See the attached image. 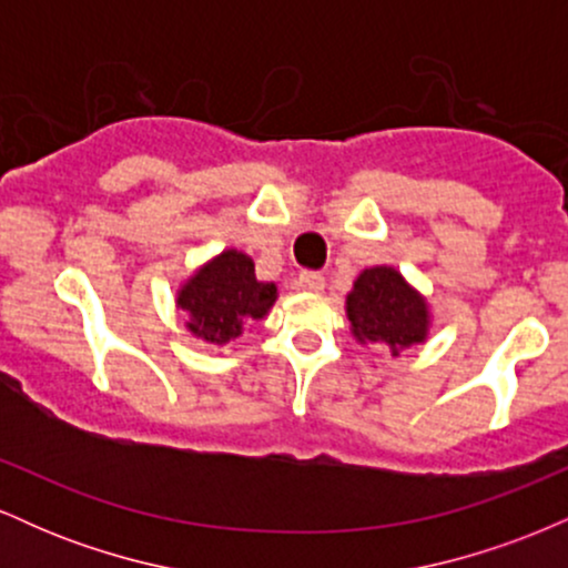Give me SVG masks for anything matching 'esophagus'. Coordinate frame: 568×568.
Masks as SVG:
<instances>
[{"instance_id":"34e87169","label":"esophagus","mask_w":568,"mask_h":568,"mask_svg":"<svg viewBox=\"0 0 568 568\" xmlns=\"http://www.w3.org/2000/svg\"><path fill=\"white\" fill-rule=\"evenodd\" d=\"M296 285L302 291H310V293H321L325 288V277L321 272H302L296 280Z\"/></svg>"}]
</instances>
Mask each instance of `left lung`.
Wrapping results in <instances>:
<instances>
[{
	"label": "left lung",
	"instance_id": "8db88e82",
	"mask_svg": "<svg viewBox=\"0 0 568 568\" xmlns=\"http://www.w3.org/2000/svg\"><path fill=\"white\" fill-rule=\"evenodd\" d=\"M347 315L352 334L361 342H384L393 355L427 336L425 298L410 291L393 266H374L355 280L347 296Z\"/></svg>",
	"mask_w": 568,
	"mask_h": 568
}]
</instances>
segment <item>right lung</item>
I'll return each instance as SVG.
<instances>
[{
    "label": "right lung",
    "mask_w": 568,
    "mask_h": 568,
    "mask_svg": "<svg viewBox=\"0 0 568 568\" xmlns=\"http://www.w3.org/2000/svg\"><path fill=\"white\" fill-rule=\"evenodd\" d=\"M275 296V283H258L245 253L224 251L181 288L179 306L194 336L226 344L243 334V323L262 321Z\"/></svg>",
    "instance_id": "add662e5"
}]
</instances>
